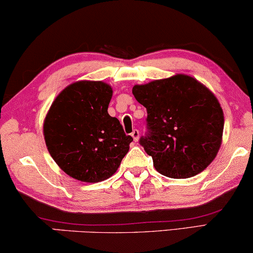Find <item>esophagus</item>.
Wrapping results in <instances>:
<instances>
[{"label":"esophagus","mask_w":253,"mask_h":253,"mask_svg":"<svg viewBox=\"0 0 253 253\" xmlns=\"http://www.w3.org/2000/svg\"><path fill=\"white\" fill-rule=\"evenodd\" d=\"M131 136H132L134 141H138V139H139V131H138L137 129L133 130L132 133H131Z\"/></svg>","instance_id":"1"}]
</instances>
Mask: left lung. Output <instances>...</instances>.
I'll list each match as a JSON object with an SVG mask.
<instances>
[{
    "label": "left lung",
    "mask_w": 253,
    "mask_h": 253,
    "mask_svg": "<svg viewBox=\"0 0 253 253\" xmlns=\"http://www.w3.org/2000/svg\"><path fill=\"white\" fill-rule=\"evenodd\" d=\"M147 110L148 133L140 138L154 168L170 178L192 177L210 166L222 143L219 100L191 76L177 74L132 87Z\"/></svg>",
    "instance_id": "left-lung-1"
}]
</instances>
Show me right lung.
I'll return each mask as SVG.
<instances>
[{"mask_svg":"<svg viewBox=\"0 0 253 253\" xmlns=\"http://www.w3.org/2000/svg\"><path fill=\"white\" fill-rule=\"evenodd\" d=\"M112 96L113 88L107 83L75 82L55 98L44 117L48 152L72 178L105 181L115 174L129 152L132 137L108 114Z\"/></svg>","mask_w":253,"mask_h":253,"instance_id":"add662e5","label":"right lung"}]
</instances>
